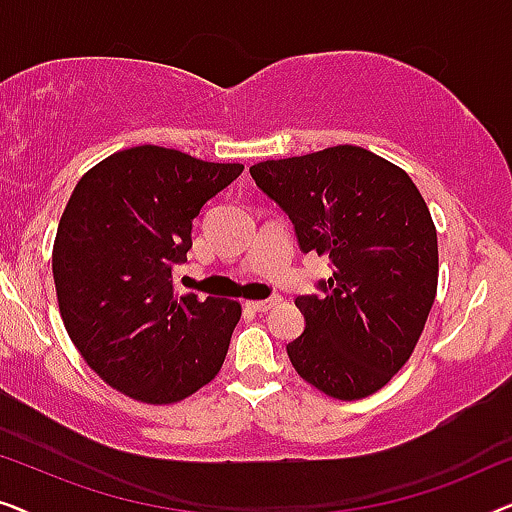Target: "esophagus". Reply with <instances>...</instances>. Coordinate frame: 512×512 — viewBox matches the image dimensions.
Here are the masks:
<instances>
[{"instance_id": "1", "label": "esophagus", "mask_w": 512, "mask_h": 512, "mask_svg": "<svg viewBox=\"0 0 512 512\" xmlns=\"http://www.w3.org/2000/svg\"><path fill=\"white\" fill-rule=\"evenodd\" d=\"M249 307V310H256V312H268L272 307L279 305V298H268V300H247L244 303Z\"/></svg>"}]
</instances>
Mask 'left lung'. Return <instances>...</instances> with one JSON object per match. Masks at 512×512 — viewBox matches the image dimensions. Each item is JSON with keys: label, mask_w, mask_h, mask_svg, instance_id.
<instances>
[{"label": "left lung", "mask_w": 512, "mask_h": 512, "mask_svg": "<svg viewBox=\"0 0 512 512\" xmlns=\"http://www.w3.org/2000/svg\"><path fill=\"white\" fill-rule=\"evenodd\" d=\"M289 214L300 249L331 261L324 293L300 296L305 331L286 345L296 373L321 394L359 401L415 352L438 289V237L408 172L361 146L249 167Z\"/></svg>", "instance_id": "1"}]
</instances>
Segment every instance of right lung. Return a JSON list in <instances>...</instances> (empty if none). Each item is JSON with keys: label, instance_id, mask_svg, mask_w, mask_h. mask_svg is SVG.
<instances>
[{"label": "right lung", "instance_id": "right-lung-1", "mask_svg": "<svg viewBox=\"0 0 512 512\" xmlns=\"http://www.w3.org/2000/svg\"><path fill=\"white\" fill-rule=\"evenodd\" d=\"M163 146L111 153L83 174L53 242L60 317L90 370L149 405L219 375L242 317L237 300L174 291L202 205L242 174Z\"/></svg>", "mask_w": 512, "mask_h": 512}]
</instances>
